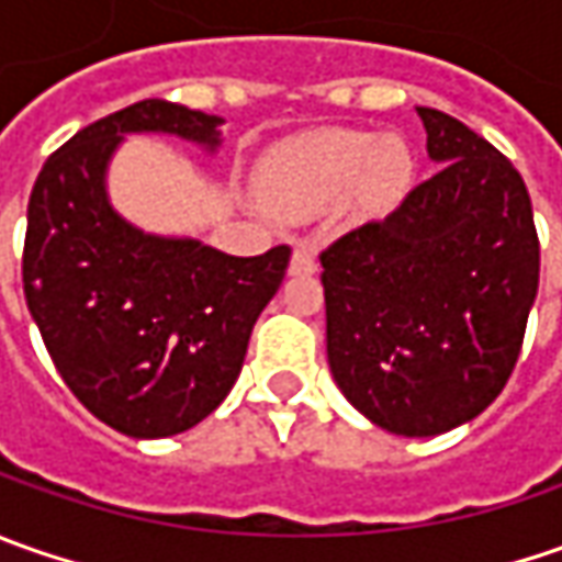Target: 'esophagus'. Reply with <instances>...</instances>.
I'll return each mask as SVG.
<instances>
[{
	"instance_id": "1",
	"label": "esophagus",
	"mask_w": 562,
	"mask_h": 562,
	"mask_svg": "<svg viewBox=\"0 0 562 562\" xmlns=\"http://www.w3.org/2000/svg\"><path fill=\"white\" fill-rule=\"evenodd\" d=\"M315 247L310 244H296L291 256V274H313L315 271Z\"/></svg>"
}]
</instances>
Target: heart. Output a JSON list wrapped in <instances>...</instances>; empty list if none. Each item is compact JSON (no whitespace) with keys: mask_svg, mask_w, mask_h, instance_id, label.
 I'll return each instance as SVG.
<instances>
[{"mask_svg":"<svg viewBox=\"0 0 562 562\" xmlns=\"http://www.w3.org/2000/svg\"><path fill=\"white\" fill-rule=\"evenodd\" d=\"M409 149L400 137L318 131L288 143L262 168V200L281 218H306L350 193L359 212H381L409 181Z\"/></svg>","mask_w":562,"mask_h":562,"instance_id":"heart-1","label":"heart"}]
</instances>
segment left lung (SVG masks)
Returning a JSON list of instances; mask_svg holds the SVG:
<instances>
[{"instance_id": "obj_1", "label": "left lung", "mask_w": 562, "mask_h": 562, "mask_svg": "<svg viewBox=\"0 0 562 562\" xmlns=\"http://www.w3.org/2000/svg\"><path fill=\"white\" fill-rule=\"evenodd\" d=\"M441 165L322 252L328 366L378 428L435 438L504 391L538 293L526 181L463 121L419 105Z\"/></svg>"}]
</instances>
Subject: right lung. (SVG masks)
Here are the masks:
<instances>
[{
    "label": "right lung",
    "instance_id": "right-lung-1",
    "mask_svg": "<svg viewBox=\"0 0 562 562\" xmlns=\"http://www.w3.org/2000/svg\"><path fill=\"white\" fill-rule=\"evenodd\" d=\"M222 124L143 99L77 131L33 184L27 310L71 394L127 438L181 435L227 397L291 262V247L227 256L196 237L146 234L109 203L105 175L127 134H171L215 153Z\"/></svg>",
    "mask_w": 562,
    "mask_h": 562
}]
</instances>
